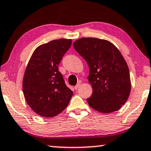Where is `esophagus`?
Returning <instances> with one entry per match:
<instances>
[{"instance_id": "obj_1", "label": "esophagus", "mask_w": 151, "mask_h": 151, "mask_svg": "<svg viewBox=\"0 0 151 151\" xmlns=\"http://www.w3.org/2000/svg\"><path fill=\"white\" fill-rule=\"evenodd\" d=\"M80 85H80V83H78V84H77L75 87H74V89H75L76 90H77L78 89L79 87H80Z\"/></svg>"}]
</instances>
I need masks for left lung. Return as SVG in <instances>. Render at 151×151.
<instances>
[{"label": "left lung", "instance_id": "1", "mask_svg": "<svg viewBox=\"0 0 151 151\" xmlns=\"http://www.w3.org/2000/svg\"><path fill=\"white\" fill-rule=\"evenodd\" d=\"M73 47L87 61L92 94L87 99L99 112L109 113L125 104L131 91L129 68L120 51L111 42L95 38H83Z\"/></svg>", "mask_w": 151, "mask_h": 151}]
</instances>
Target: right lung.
<instances>
[{
	"label": "right lung",
	"instance_id": "1",
	"mask_svg": "<svg viewBox=\"0 0 151 151\" xmlns=\"http://www.w3.org/2000/svg\"><path fill=\"white\" fill-rule=\"evenodd\" d=\"M70 39H59L35 50L24 73L23 92L31 109L52 118L66 109L73 96L58 70L63 56L70 47Z\"/></svg>",
	"mask_w": 151,
	"mask_h": 151
}]
</instances>
